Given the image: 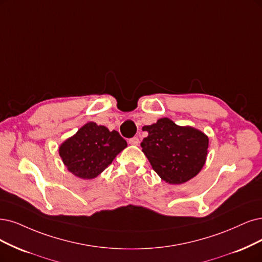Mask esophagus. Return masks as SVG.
Returning <instances> with one entry per match:
<instances>
[{
    "label": "esophagus",
    "instance_id": "34e87169",
    "mask_svg": "<svg viewBox=\"0 0 262 262\" xmlns=\"http://www.w3.org/2000/svg\"><path fill=\"white\" fill-rule=\"evenodd\" d=\"M128 143H129V144H133V146H138L139 139H138V137H133V138L128 139Z\"/></svg>",
    "mask_w": 262,
    "mask_h": 262
}]
</instances>
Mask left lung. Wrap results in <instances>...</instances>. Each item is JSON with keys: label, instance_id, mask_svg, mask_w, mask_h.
<instances>
[{"label": "left lung", "instance_id": "left-lung-1", "mask_svg": "<svg viewBox=\"0 0 262 262\" xmlns=\"http://www.w3.org/2000/svg\"><path fill=\"white\" fill-rule=\"evenodd\" d=\"M142 130L149 133L141 142L142 152L164 181L180 185L195 177L204 166L208 148L205 134L178 126L167 118L143 126Z\"/></svg>", "mask_w": 262, "mask_h": 262}]
</instances>
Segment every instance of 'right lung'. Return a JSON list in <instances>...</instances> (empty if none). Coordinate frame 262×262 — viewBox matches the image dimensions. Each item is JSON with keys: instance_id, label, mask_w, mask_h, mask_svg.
I'll return each mask as SVG.
<instances>
[{"instance_id": "right-lung-1", "label": "right lung", "mask_w": 262, "mask_h": 262, "mask_svg": "<svg viewBox=\"0 0 262 262\" xmlns=\"http://www.w3.org/2000/svg\"><path fill=\"white\" fill-rule=\"evenodd\" d=\"M126 147L127 142L118 132L90 122L61 144L59 154L67 168L75 176L93 179Z\"/></svg>"}]
</instances>
